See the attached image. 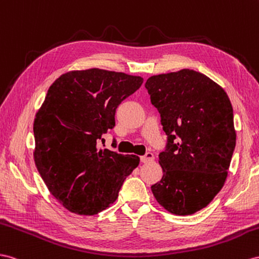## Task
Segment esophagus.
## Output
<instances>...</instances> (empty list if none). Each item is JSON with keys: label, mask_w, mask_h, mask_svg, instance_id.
Returning <instances> with one entry per match:
<instances>
[{"label": "esophagus", "mask_w": 259, "mask_h": 259, "mask_svg": "<svg viewBox=\"0 0 259 259\" xmlns=\"http://www.w3.org/2000/svg\"><path fill=\"white\" fill-rule=\"evenodd\" d=\"M154 160V154L151 153V152H147L143 156L140 157V161L142 163H149V162H152Z\"/></svg>", "instance_id": "obj_1"}]
</instances>
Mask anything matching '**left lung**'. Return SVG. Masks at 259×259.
I'll return each mask as SVG.
<instances>
[{
    "instance_id": "obj_1",
    "label": "left lung",
    "mask_w": 259,
    "mask_h": 259,
    "mask_svg": "<svg viewBox=\"0 0 259 259\" xmlns=\"http://www.w3.org/2000/svg\"><path fill=\"white\" fill-rule=\"evenodd\" d=\"M167 136L162 180L152 185L157 202L188 215L223 187L236 144L233 108L224 90L202 73L184 69L145 82Z\"/></svg>"
}]
</instances>
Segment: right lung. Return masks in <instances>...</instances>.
Segmentation results:
<instances>
[{
    "mask_svg": "<svg viewBox=\"0 0 259 259\" xmlns=\"http://www.w3.org/2000/svg\"><path fill=\"white\" fill-rule=\"evenodd\" d=\"M142 83L140 76L91 69L65 73L50 86L35 118L34 156L46 186L69 211L93 215L108 208L139 165L138 156L98 144L115 127L119 104Z\"/></svg>",
    "mask_w": 259,
    "mask_h": 259,
    "instance_id": "obj_1",
    "label": "right lung"
}]
</instances>
